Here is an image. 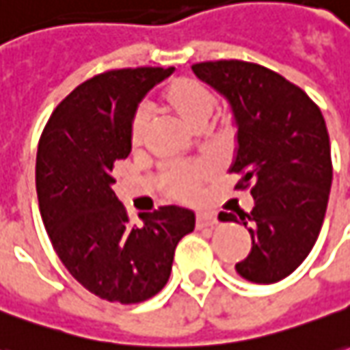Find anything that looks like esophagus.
<instances>
[{"label": "esophagus", "instance_id": "1", "mask_svg": "<svg viewBox=\"0 0 350 350\" xmlns=\"http://www.w3.org/2000/svg\"><path fill=\"white\" fill-rule=\"evenodd\" d=\"M218 224V218L215 215H208V213H201L197 215V228L203 230V228H215Z\"/></svg>", "mask_w": 350, "mask_h": 350}]
</instances>
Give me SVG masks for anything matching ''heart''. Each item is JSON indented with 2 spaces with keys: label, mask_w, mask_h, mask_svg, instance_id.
<instances>
[{
  "label": "heart",
  "mask_w": 350,
  "mask_h": 350,
  "mask_svg": "<svg viewBox=\"0 0 350 350\" xmlns=\"http://www.w3.org/2000/svg\"><path fill=\"white\" fill-rule=\"evenodd\" d=\"M163 107L170 115H174L185 126L199 130L206 124V120L215 113V94L193 78H174L165 85L161 95ZM149 128V118L144 111H137L130 126V142L134 147L144 144L145 134ZM206 178V168L199 165H178L163 174V185L166 191L180 199L191 201L199 193V185Z\"/></svg>",
  "instance_id": "1"
}]
</instances>
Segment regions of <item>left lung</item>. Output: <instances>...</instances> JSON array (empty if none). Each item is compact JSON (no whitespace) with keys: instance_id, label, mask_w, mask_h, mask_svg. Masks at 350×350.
<instances>
[{"instance_id":"8db88e82","label":"left lung","mask_w":350,"mask_h":350,"mask_svg":"<svg viewBox=\"0 0 350 350\" xmlns=\"http://www.w3.org/2000/svg\"><path fill=\"white\" fill-rule=\"evenodd\" d=\"M199 80L224 95L237 126V153L230 172L247 189L251 213H220L222 222L249 228L251 253L235 265L253 284H275L297 270L324 224L329 187V135L308 95L266 66L206 61L191 66Z\"/></svg>"}]
</instances>
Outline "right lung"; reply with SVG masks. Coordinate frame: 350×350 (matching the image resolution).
<instances>
[{
  "label": "right lung",
  "mask_w": 350,
  "mask_h": 350,
  "mask_svg": "<svg viewBox=\"0 0 350 350\" xmlns=\"http://www.w3.org/2000/svg\"><path fill=\"white\" fill-rule=\"evenodd\" d=\"M170 68L107 70L75 88L47 120L36 157L45 230L61 262L90 293L134 305L168 282L178 241L193 232L189 208L168 205L132 226L113 191L116 161L132 151L137 103Z\"/></svg>",
  "instance_id": "add662e5"
}]
</instances>
